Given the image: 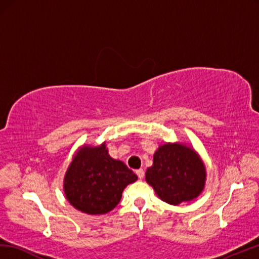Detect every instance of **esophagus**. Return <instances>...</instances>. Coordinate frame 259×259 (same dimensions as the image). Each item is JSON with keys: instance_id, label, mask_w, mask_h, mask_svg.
Listing matches in <instances>:
<instances>
[{"instance_id": "1", "label": "esophagus", "mask_w": 259, "mask_h": 259, "mask_svg": "<svg viewBox=\"0 0 259 259\" xmlns=\"http://www.w3.org/2000/svg\"><path fill=\"white\" fill-rule=\"evenodd\" d=\"M136 173H137L138 178H139V179H143V177H144V170H143V169L137 170V171H136Z\"/></svg>"}]
</instances>
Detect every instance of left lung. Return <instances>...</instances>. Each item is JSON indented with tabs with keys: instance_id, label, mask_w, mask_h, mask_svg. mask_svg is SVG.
<instances>
[{
	"instance_id": "obj_1",
	"label": "left lung",
	"mask_w": 259,
	"mask_h": 259,
	"mask_svg": "<svg viewBox=\"0 0 259 259\" xmlns=\"http://www.w3.org/2000/svg\"><path fill=\"white\" fill-rule=\"evenodd\" d=\"M146 180L162 201L178 205L193 200L203 191L205 166L192 149L165 143L154 153Z\"/></svg>"
}]
</instances>
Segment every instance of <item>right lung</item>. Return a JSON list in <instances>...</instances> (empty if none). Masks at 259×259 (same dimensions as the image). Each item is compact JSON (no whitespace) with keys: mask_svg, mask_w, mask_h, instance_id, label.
<instances>
[{"mask_svg":"<svg viewBox=\"0 0 259 259\" xmlns=\"http://www.w3.org/2000/svg\"><path fill=\"white\" fill-rule=\"evenodd\" d=\"M138 177L123 162L108 154L106 144L82 147L76 153L64 179L66 197L87 214H105L121 200L125 186Z\"/></svg>","mask_w":259,"mask_h":259,"instance_id":"right-lung-1","label":"right lung"}]
</instances>
